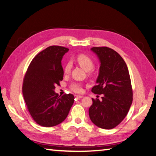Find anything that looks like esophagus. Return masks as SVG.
<instances>
[{
    "label": "esophagus",
    "instance_id": "obj_1",
    "mask_svg": "<svg viewBox=\"0 0 156 156\" xmlns=\"http://www.w3.org/2000/svg\"><path fill=\"white\" fill-rule=\"evenodd\" d=\"M75 98L76 99H80V98H83V96H77V95H76Z\"/></svg>",
    "mask_w": 156,
    "mask_h": 156
}]
</instances>
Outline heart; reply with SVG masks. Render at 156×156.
Instances as JSON below:
<instances>
[{
  "instance_id": "obj_1",
  "label": "heart",
  "mask_w": 156,
  "mask_h": 156,
  "mask_svg": "<svg viewBox=\"0 0 156 156\" xmlns=\"http://www.w3.org/2000/svg\"><path fill=\"white\" fill-rule=\"evenodd\" d=\"M76 61L78 64L83 69L86 70V72H89L91 70L94 68V62L90 58L89 56H88L86 54H79L76 57ZM71 69V62H68L65 64L64 70L66 74H68ZM70 88L72 90L76 93H81L82 92V86L78 84V83H74L70 86Z\"/></svg>"
}]
</instances>
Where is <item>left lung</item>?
I'll use <instances>...</instances> for the list:
<instances>
[{
  "mask_svg": "<svg viewBox=\"0 0 156 156\" xmlns=\"http://www.w3.org/2000/svg\"><path fill=\"white\" fill-rule=\"evenodd\" d=\"M100 63L99 74L92 92L103 94L102 101L92 100L89 116L98 127L110 129L126 116L131 106L133 92L128 68L125 61L113 49L93 47Z\"/></svg>",
  "mask_w": 156,
  "mask_h": 156,
  "instance_id": "left-lung-1",
  "label": "left lung"
}]
</instances>
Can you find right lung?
Here are the masks:
<instances>
[{
	"label": "right lung",
	"mask_w": 156,
	"mask_h": 156,
	"mask_svg": "<svg viewBox=\"0 0 156 156\" xmlns=\"http://www.w3.org/2000/svg\"><path fill=\"white\" fill-rule=\"evenodd\" d=\"M69 49L51 46L38 53L29 65L23 81V94L32 118L38 124L52 127L66 118L74 96L54 92L63 80L61 61Z\"/></svg>",
	"instance_id": "1"
}]
</instances>
